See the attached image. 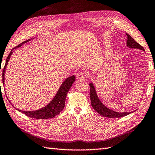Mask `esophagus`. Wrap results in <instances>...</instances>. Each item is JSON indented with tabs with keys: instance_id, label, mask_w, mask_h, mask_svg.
Segmentation results:
<instances>
[{
	"instance_id": "esophagus-1",
	"label": "esophagus",
	"mask_w": 155,
	"mask_h": 155,
	"mask_svg": "<svg viewBox=\"0 0 155 155\" xmlns=\"http://www.w3.org/2000/svg\"><path fill=\"white\" fill-rule=\"evenodd\" d=\"M86 76V74L84 71H81L77 74V78L78 79V80H82V79L84 78Z\"/></svg>"
}]
</instances>
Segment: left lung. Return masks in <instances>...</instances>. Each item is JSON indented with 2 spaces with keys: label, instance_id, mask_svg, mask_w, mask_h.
I'll return each mask as SVG.
<instances>
[{
  "label": "left lung",
  "instance_id": "1",
  "mask_svg": "<svg viewBox=\"0 0 155 155\" xmlns=\"http://www.w3.org/2000/svg\"><path fill=\"white\" fill-rule=\"evenodd\" d=\"M127 36V46L131 48H138L142 51H145L143 47L140 45L139 43H137L134 39L132 38L129 34H126ZM90 99H91V103L92 107L95 111L99 113L101 116L106 117H122L123 116H125L127 115H129L132 112H115L114 110H112L107 108L106 106H104L101 101L99 100L98 96L97 95L95 88L92 83L90 84Z\"/></svg>",
  "mask_w": 155,
  "mask_h": 155
}]
</instances>
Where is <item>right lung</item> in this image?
<instances>
[{
    "label": "right lung",
    "instance_id": "add662e5",
    "mask_svg": "<svg viewBox=\"0 0 155 155\" xmlns=\"http://www.w3.org/2000/svg\"><path fill=\"white\" fill-rule=\"evenodd\" d=\"M30 41V39L28 40H26L23 43L19 44V45L14 47L10 52V54H8L6 60V64L5 65L2 69V82L3 85H4V74H5L6 71V68L8 65V62L10 58V56L13 53V50L15 49V48L20 47L22 45H23L24 43H26L27 41ZM1 72V71H0ZM75 81V76L73 75V76H71L66 78L65 80L61 84V86L60 87L58 91H57L56 95L54 96V98L51 102L48 103L45 107L43 108L35 110V111H23V110H20L14 107L17 110H18L19 112L25 114L26 116L28 117H30L31 118H34V119H50L55 117L57 116L58 114L60 113V112L65 107V101L66 99V96H67L68 92L69 91L70 87H71L72 84ZM1 84V83H0ZM7 97V96H6ZM10 102V101H9Z\"/></svg>",
    "mask_w": 155,
    "mask_h": 155
}]
</instances>
